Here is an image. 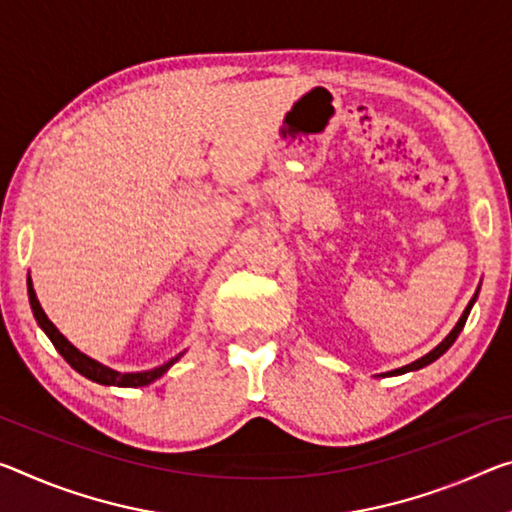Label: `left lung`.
<instances>
[{
	"label": "left lung",
	"mask_w": 512,
	"mask_h": 512,
	"mask_svg": "<svg viewBox=\"0 0 512 512\" xmlns=\"http://www.w3.org/2000/svg\"><path fill=\"white\" fill-rule=\"evenodd\" d=\"M476 296H478V289H476V294H474V298L469 300V305L465 307V312H462V316L458 319V323H456V328H453L449 335H446L440 344H437L431 353H426L424 358H419V360H415L412 364H405V367H401V369H394V371H387L385 376H401V373H408V371H417V369H421V367H426V364H431V362H435L437 358H440V355H444L446 351H449L451 348V344L456 342L458 339V335H460V330L465 328V321H467V316H469V312H472V307H474V303H476Z\"/></svg>",
	"instance_id": "8db88e82"
}]
</instances>
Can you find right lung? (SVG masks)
<instances>
[{"label":"right lung","mask_w":512,"mask_h":512,"mask_svg":"<svg viewBox=\"0 0 512 512\" xmlns=\"http://www.w3.org/2000/svg\"><path fill=\"white\" fill-rule=\"evenodd\" d=\"M27 291H29V303H31V312H34L38 326L43 328V332L47 337H50V342L54 344L56 351L63 355V360H66L72 369L79 371L81 376H86L88 380H93V383H100V385H116V387H143V385H150L154 380L164 376V373L173 367V364L182 358V353L177 355V358L168 360L166 364H161V367H154L150 371H136V373H120V371H113L109 367H104V364L95 362L93 358H88L79 351V348L72 346L66 337L61 335L59 330H56L54 323L47 319V314L43 312V307H40L38 298H36V291L34 285H31V278H27Z\"/></svg>","instance_id":"right-lung-1"}]
</instances>
